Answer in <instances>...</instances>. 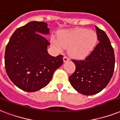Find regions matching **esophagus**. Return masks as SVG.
<instances>
[{
    "label": "esophagus",
    "instance_id": "esophagus-1",
    "mask_svg": "<svg viewBox=\"0 0 120 120\" xmlns=\"http://www.w3.org/2000/svg\"><path fill=\"white\" fill-rule=\"evenodd\" d=\"M69 58L68 56H64V57H63V61H64V62H66V61H69Z\"/></svg>",
    "mask_w": 120,
    "mask_h": 120
}]
</instances>
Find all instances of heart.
Returning <instances> with one entry per match:
<instances>
[{
    "mask_svg": "<svg viewBox=\"0 0 120 120\" xmlns=\"http://www.w3.org/2000/svg\"><path fill=\"white\" fill-rule=\"evenodd\" d=\"M98 36L95 32L87 29H76L59 33L58 39L52 37V45L59 50L69 48L73 57L84 58L91 52L96 45Z\"/></svg>",
    "mask_w": 120,
    "mask_h": 120,
    "instance_id": "1",
    "label": "heart"
}]
</instances>
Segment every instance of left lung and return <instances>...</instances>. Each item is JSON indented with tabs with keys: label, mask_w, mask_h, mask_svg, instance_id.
Here are the masks:
<instances>
[{
	"label": "left lung",
	"mask_w": 120,
	"mask_h": 120,
	"mask_svg": "<svg viewBox=\"0 0 120 120\" xmlns=\"http://www.w3.org/2000/svg\"><path fill=\"white\" fill-rule=\"evenodd\" d=\"M95 27L100 42L84 59H72L76 69L69 78L73 88L84 95L101 91L111 80L115 69V53L109 38L103 30Z\"/></svg>",
	"instance_id": "1"
}]
</instances>
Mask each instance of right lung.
<instances>
[{
  "mask_svg": "<svg viewBox=\"0 0 120 120\" xmlns=\"http://www.w3.org/2000/svg\"><path fill=\"white\" fill-rule=\"evenodd\" d=\"M49 33L46 23L32 21L17 29L6 45V73L12 82L25 91L45 87L63 64V55L54 57L47 52L50 42L43 35Z\"/></svg>",
  "mask_w": 120,
  "mask_h": 120,
  "instance_id": "obj_1",
  "label": "right lung"
}]
</instances>
